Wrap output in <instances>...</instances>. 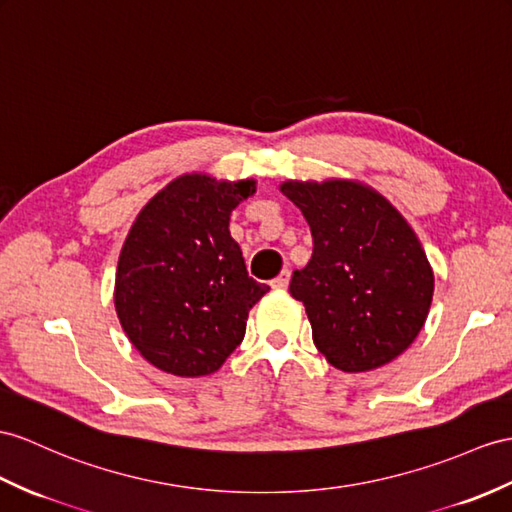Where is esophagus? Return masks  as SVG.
Returning <instances> with one entry per match:
<instances>
[{"label":"esophagus","mask_w":512,"mask_h":512,"mask_svg":"<svg viewBox=\"0 0 512 512\" xmlns=\"http://www.w3.org/2000/svg\"><path fill=\"white\" fill-rule=\"evenodd\" d=\"M289 280H291V271L284 269L276 280H271V289H286V286H289Z\"/></svg>","instance_id":"obj_1"}]
</instances>
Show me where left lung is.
I'll use <instances>...</instances> for the list:
<instances>
[{"label":"left lung","instance_id":"8db88e82","mask_svg":"<svg viewBox=\"0 0 512 512\" xmlns=\"http://www.w3.org/2000/svg\"><path fill=\"white\" fill-rule=\"evenodd\" d=\"M280 191L302 210L313 258L289 291L302 302L317 350L347 373L404 354L428 319L434 273L397 208L358 180H286Z\"/></svg>","mask_w":512,"mask_h":512}]
</instances>
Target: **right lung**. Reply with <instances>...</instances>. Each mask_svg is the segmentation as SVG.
Wrapping results in <instances>:
<instances>
[{"label": "right lung", "mask_w": 512, "mask_h": 512, "mask_svg": "<svg viewBox=\"0 0 512 512\" xmlns=\"http://www.w3.org/2000/svg\"><path fill=\"white\" fill-rule=\"evenodd\" d=\"M256 180L184 173L132 223L115 276L123 332L156 369L180 378L215 373L241 345L247 315L269 286L247 276L230 215Z\"/></svg>", "instance_id": "right-lung-1"}]
</instances>
